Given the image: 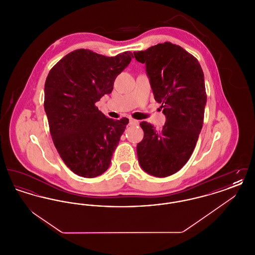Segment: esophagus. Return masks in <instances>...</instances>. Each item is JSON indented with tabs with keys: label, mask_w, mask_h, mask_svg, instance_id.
Here are the masks:
<instances>
[{
	"label": "esophagus",
	"mask_w": 255,
	"mask_h": 255,
	"mask_svg": "<svg viewBox=\"0 0 255 255\" xmlns=\"http://www.w3.org/2000/svg\"><path fill=\"white\" fill-rule=\"evenodd\" d=\"M129 123H130V125H137L138 122L135 121V120H133V119H130V120H129Z\"/></svg>",
	"instance_id": "esophagus-1"
}]
</instances>
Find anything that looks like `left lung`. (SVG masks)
I'll return each mask as SVG.
<instances>
[{
    "label": "left lung",
    "mask_w": 255,
    "mask_h": 255,
    "mask_svg": "<svg viewBox=\"0 0 255 255\" xmlns=\"http://www.w3.org/2000/svg\"><path fill=\"white\" fill-rule=\"evenodd\" d=\"M133 55L145 63L154 97L166 117L159 131L148 122L139 123L144 135L136 146L137 158L148 174L168 177L188 161L202 130L206 104L204 72L192 54L170 42Z\"/></svg>",
    "instance_id": "left-lung-1"
}]
</instances>
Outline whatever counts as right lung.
Returning <instances> with one entry per match:
<instances>
[{
	"mask_svg": "<svg viewBox=\"0 0 255 255\" xmlns=\"http://www.w3.org/2000/svg\"><path fill=\"white\" fill-rule=\"evenodd\" d=\"M132 57L131 51L107 57L76 49L49 71L44 100L49 133L64 163L80 177L95 178L109 168L129 123L126 118H106L96 102L112 93L115 79Z\"/></svg>",
	"mask_w": 255,
	"mask_h": 255,
	"instance_id": "add662e5",
	"label": "right lung"
}]
</instances>
